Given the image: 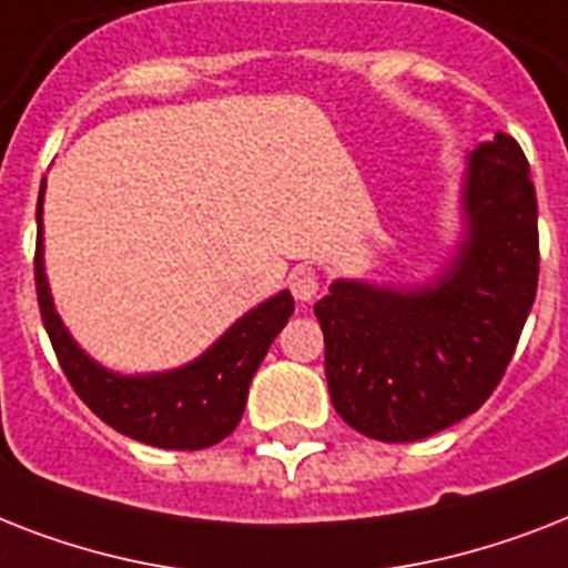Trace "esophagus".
Wrapping results in <instances>:
<instances>
[{"mask_svg": "<svg viewBox=\"0 0 568 568\" xmlns=\"http://www.w3.org/2000/svg\"><path fill=\"white\" fill-rule=\"evenodd\" d=\"M288 288H292V294L301 303L312 301V297H315V294H318V288H321L318 271H315V267H310V265H297L292 274H288Z\"/></svg>", "mask_w": 568, "mask_h": 568, "instance_id": "34e87169", "label": "esophagus"}]
</instances>
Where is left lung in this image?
I'll use <instances>...</instances> for the list:
<instances>
[{
  "instance_id": "8db88e82",
  "label": "left lung",
  "mask_w": 568,
  "mask_h": 568,
  "mask_svg": "<svg viewBox=\"0 0 568 568\" xmlns=\"http://www.w3.org/2000/svg\"><path fill=\"white\" fill-rule=\"evenodd\" d=\"M468 232L430 285L397 292L336 280L315 303L336 413L379 442L463 422L501 383L537 297V191L516 138L468 159Z\"/></svg>"
}]
</instances>
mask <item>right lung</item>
<instances>
[{"mask_svg":"<svg viewBox=\"0 0 568 568\" xmlns=\"http://www.w3.org/2000/svg\"><path fill=\"white\" fill-rule=\"evenodd\" d=\"M43 185L38 200V250H34V285L43 327L61 372L75 395L91 406L102 422L129 439L153 448L200 450L226 439L241 422L247 404L250 379L265 359L276 333L288 324L294 297L280 292L244 318H239L194 363L164 374L126 377L102 368L75 345L58 318L43 274Z\"/></svg>","mask_w":568,"mask_h":568,"instance_id":"right-lung-1","label":"right lung"}]
</instances>
